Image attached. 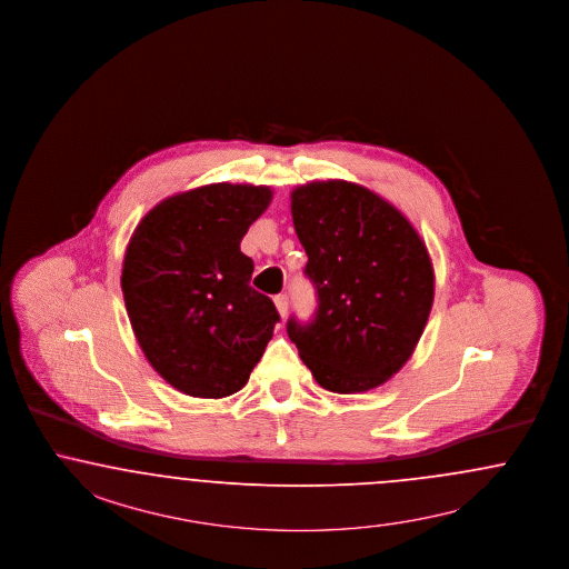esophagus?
<instances>
[{
    "label": "esophagus",
    "instance_id": "34e87169",
    "mask_svg": "<svg viewBox=\"0 0 569 569\" xmlns=\"http://www.w3.org/2000/svg\"><path fill=\"white\" fill-rule=\"evenodd\" d=\"M274 306L278 313H280V318H284L287 312H289V299H287V295H276Z\"/></svg>",
    "mask_w": 569,
    "mask_h": 569
}]
</instances>
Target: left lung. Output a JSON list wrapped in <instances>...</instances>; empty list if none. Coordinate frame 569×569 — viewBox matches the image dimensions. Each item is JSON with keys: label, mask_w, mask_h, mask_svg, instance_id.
<instances>
[{"label": "left lung", "mask_w": 569, "mask_h": 569, "mask_svg": "<svg viewBox=\"0 0 569 569\" xmlns=\"http://www.w3.org/2000/svg\"><path fill=\"white\" fill-rule=\"evenodd\" d=\"M291 213L318 291L312 325L287 327L303 365L335 393L383 386L415 353L433 306L425 240L398 207L348 180L295 186Z\"/></svg>", "instance_id": "left-lung-1"}]
</instances>
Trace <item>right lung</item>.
I'll list each match as a JSON object with an SVG mask.
<instances>
[{"label":"right lung","instance_id":"add662e5","mask_svg":"<svg viewBox=\"0 0 569 569\" xmlns=\"http://www.w3.org/2000/svg\"><path fill=\"white\" fill-rule=\"evenodd\" d=\"M272 197L270 186H199L154 204L129 239L131 329L150 367L186 396L237 393L274 335V303L249 284L253 259L240 251Z\"/></svg>","mask_w":569,"mask_h":569}]
</instances>
